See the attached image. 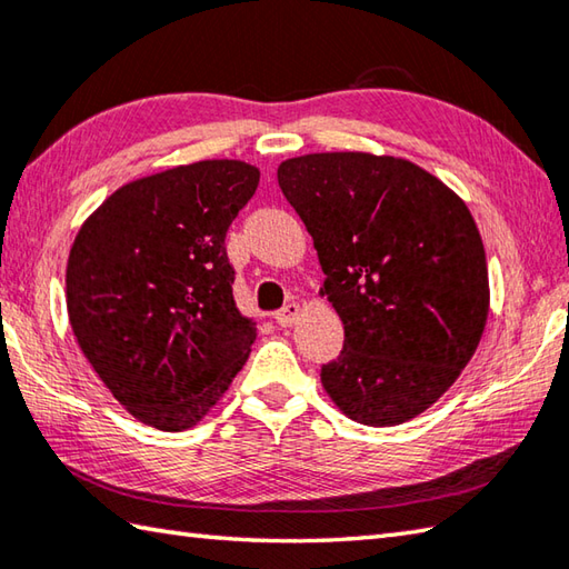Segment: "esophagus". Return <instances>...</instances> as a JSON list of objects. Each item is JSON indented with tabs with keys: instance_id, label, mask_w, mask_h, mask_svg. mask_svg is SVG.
Segmentation results:
<instances>
[{
	"instance_id": "obj_1",
	"label": "esophagus",
	"mask_w": 569,
	"mask_h": 569,
	"mask_svg": "<svg viewBox=\"0 0 569 569\" xmlns=\"http://www.w3.org/2000/svg\"><path fill=\"white\" fill-rule=\"evenodd\" d=\"M298 316H300V306H298V303H288V306H283V308L276 313V322H278V326H281V328H291L293 322L298 320Z\"/></svg>"
}]
</instances>
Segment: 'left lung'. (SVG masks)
<instances>
[{
    "label": "left lung",
    "instance_id": "1",
    "mask_svg": "<svg viewBox=\"0 0 569 569\" xmlns=\"http://www.w3.org/2000/svg\"><path fill=\"white\" fill-rule=\"evenodd\" d=\"M278 184L318 251L342 320L320 382L345 417L395 427L427 411L481 342L491 288L481 233L439 177L392 154L310 152Z\"/></svg>",
    "mask_w": 569,
    "mask_h": 569
}]
</instances>
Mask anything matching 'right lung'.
<instances>
[{
	"instance_id": "1",
	"label": "right lung",
	"mask_w": 569,
	"mask_h": 569,
	"mask_svg": "<svg viewBox=\"0 0 569 569\" xmlns=\"http://www.w3.org/2000/svg\"><path fill=\"white\" fill-rule=\"evenodd\" d=\"M259 177L241 160L172 167L116 189L76 233V342L142 425L194 427L249 358L256 322L233 300L224 239Z\"/></svg>"
}]
</instances>
